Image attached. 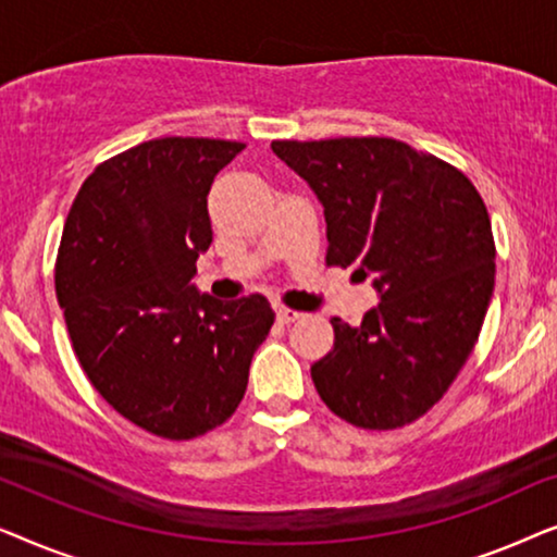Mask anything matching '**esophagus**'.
<instances>
[{"instance_id":"1","label":"esophagus","mask_w":557,"mask_h":557,"mask_svg":"<svg viewBox=\"0 0 557 557\" xmlns=\"http://www.w3.org/2000/svg\"><path fill=\"white\" fill-rule=\"evenodd\" d=\"M276 317H278L281 324H292V322H296V319H301L304 314H301V311L288 309V307H276Z\"/></svg>"}]
</instances>
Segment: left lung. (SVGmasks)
Returning a JSON list of instances; mask_svg holds the SVG:
<instances>
[{
	"instance_id": "1",
	"label": "left lung",
	"mask_w": 557,
	"mask_h": 557,
	"mask_svg": "<svg viewBox=\"0 0 557 557\" xmlns=\"http://www.w3.org/2000/svg\"><path fill=\"white\" fill-rule=\"evenodd\" d=\"M326 218V265H357L380 304L360 326L332 319L334 347L311 364L342 421L393 431L444 398L482 332L494 292L490 212L444 159L387 136L273 141Z\"/></svg>"
}]
</instances>
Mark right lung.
<instances>
[{
  "label": "right lung",
  "instance_id": "add662e5",
  "mask_svg": "<svg viewBox=\"0 0 557 557\" xmlns=\"http://www.w3.org/2000/svg\"><path fill=\"white\" fill-rule=\"evenodd\" d=\"M243 141L164 136L106 159L67 212L55 292L73 352L109 406L154 436L197 438L235 413L273 314L261 294L189 284L212 243L208 193Z\"/></svg>",
  "mask_w": 557,
  "mask_h": 557
}]
</instances>
